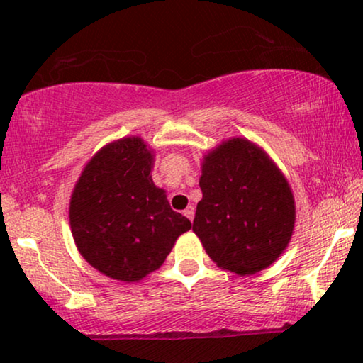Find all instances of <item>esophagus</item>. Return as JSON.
I'll use <instances>...</instances> for the list:
<instances>
[{
    "label": "esophagus",
    "mask_w": 363,
    "mask_h": 363,
    "mask_svg": "<svg viewBox=\"0 0 363 363\" xmlns=\"http://www.w3.org/2000/svg\"><path fill=\"white\" fill-rule=\"evenodd\" d=\"M183 215H185L190 221H193V216H195V208H193V206H188L186 210L183 211Z\"/></svg>",
    "instance_id": "esophagus-1"
}]
</instances>
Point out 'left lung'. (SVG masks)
I'll use <instances>...</instances> for the list:
<instances>
[{"label": "left lung", "mask_w": 363, "mask_h": 363, "mask_svg": "<svg viewBox=\"0 0 363 363\" xmlns=\"http://www.w3.org/2000/svg\"><path fill=\"white\" fill-rule=\"evenodd\" d=\"M193 231L206 255L240 276L271 266L289 245L296 221L291 186L246 138H231L203 158Z\"/></svg>", "instance_id": "8db88e82"}]
</instances>
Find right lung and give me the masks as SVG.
I'll return each mask as SVG.
<instances>
[{
  "instance_id": "add662e5",
  "label": "right lung",
  "mask_w": 363,
  "mask_h": 363,
  "mask_svg": "<svg viewBox=\"0 0 363 363\" xmlns=\"http://www.w3.org/2000/svg\"><path fill=\"white\" fill-rule=\"evenodd\" d=\"M153 153L140 137L102 147L74 186L69 220L79 252L112 279L137 282L158 269L191 223L152 180Z\"/></svg>"
}]
</instances>
